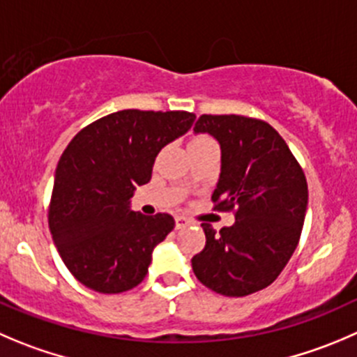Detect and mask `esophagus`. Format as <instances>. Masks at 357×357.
<instances>
[{"label": "esophagus", "instance_id": "obj_1", "mask_svg": "<svg viewBox=\"0 0 357 357\" xmlns=\"http://www.w3.org/2000/svg\"><path fill=\"white\" fill-rule=\"evenodd\" d=\"M190 225V220L185 216H176V228H185Z\"/></svg>", "mask_w": 357, "mask_h": 357}]
</instances>
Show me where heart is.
Instances as JSON below:
<instances>
[{
	"mask_svg": "<svg viewBox=\"0 0 357 357\" xmlns=\"http://www.w3.org/2000/svg\"><path fill=\"white\" fill-rule=\"evenodd\" d=\"M207 141H213L209 136H206V134H197V136L192 137V141H190V144H200V143H207Z\"/></svg>",
	"mask_w": 357,
	"mask_h": 357,
	"instance_id": "heart-1",
	"label": "heart"
}]
</instances>
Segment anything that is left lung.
<instances>
[{
  "label": "left lung",
  "mask_w": 357,
  "mask_h": 357,
  "mask_svg": "<svg viewBox=\"0 0 357 357\" xmlns=\"http://www.w3.org/2000/svg\"><path fill=\"white\" fill-rule=\"evenodd\" d=\"M195 132L221 146L216 211L235 223L216 234L202 223L206 245L192 258L193 274L223 296H248L271 286L298 245L309 188L302 165L271 123L242 115H200Z\"/></svg>",
  "instance_id": "1"
}]
</instances>
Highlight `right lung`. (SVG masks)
<instances>
[{
  "label": "right lung",
  "mask_w": 357,
  "mask_h": 357,
  "mask_svg": "<svg viewBox=\"0 0 357 357\" xmlns=\"http://www.w3.org/2000/svg\"><path fill=\"white\" fill-rule=\"evenodd\" d=\"M193 120L188 112L123 109L89 123L68 144L55 171L48 228L83 286L115 295L146 278L151 252L174 228V218L144 216L129 200L151 179L158 151Z\"/></svg>",
  "instance_id": "add662e5"
}]
</instances>
